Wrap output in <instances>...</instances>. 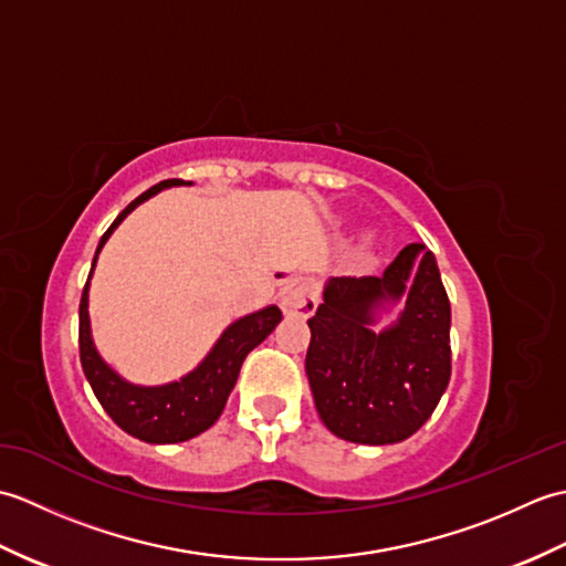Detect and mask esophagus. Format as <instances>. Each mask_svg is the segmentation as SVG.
Wrapping results in <instances>:
<instances>
[{"mask_svg": "<svg viewBox=\"0 0 566 566\" xmlns=\"http://www.w3.org/2000/svg\"><path fill=\"white\" fill-rule=\"evenodd\" d=\"M280 304L286 314L308 318L318 306V286L311 280H296L292 284H286L282 290Z\"/></svg>", "mask_w": 566, "mask_h": 566, "instance_id": "obj_1", "label": "esophagus"}]
</instances>
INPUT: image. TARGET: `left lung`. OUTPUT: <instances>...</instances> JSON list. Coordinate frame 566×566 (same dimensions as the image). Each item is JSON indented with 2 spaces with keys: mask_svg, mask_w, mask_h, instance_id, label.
<instances>
[{
  "mask_svg": "<svg viewBox=\"0 0 566 566\" xmlns=\"http://www.w3.org/2000/svg\"><path fill=\"white\" fill-rule=\"evenodd\" d=\"M406 283L402 318L371 334L374 308L398 301ZM308 328L306 375L318 416L347 442L411 438L448 389L450 298L436 255L423 245H406L381 276H333Z\"/></svg>",
  "mask_w": 566,
  "mask_h": 566,
  "instance_id": "left-lung-1",
  "label": "left lung"
}]
</instances>
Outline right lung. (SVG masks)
<instances>
[{
	"instance_id": "right-lung-1",
	"label": "right lung",
	"mask_w": 566,
	"mask_h": 566,
	"mask_svg": "<svg viewBox=\"0 0 566 566\" xmlns=\"http://www.w3.org/2000/svg\"><path fill=\"white\" fill-rule=\"evenodd\" d=\"M185 185L182 179H165V182L143 191L128 207L116 216L99 240V248L106 243L114 228L126 219V213L134 211L140 201L158 195L160 189ZM97 262V258H94ZM92 262V270H94ZM92 274V272H90ZM87 290L90 280L84 284L80 298V363L84 377L90 379V387L97 396L102 408L112 416L114 423L126 430L128 436L138 440L165 444V442H185L199 432L209 430L219 420L228 394L235 387L238 371L252 347H258L282 321V311L268 306L235 321L233 326L221 335V340L213 345L209 357L179 381L165 384V387H136L116 375L112 367L104 365V359L94 350L90 335V314H87Z\"/></svg>"
}]
</instances>
